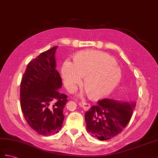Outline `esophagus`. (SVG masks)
<instances>
[{
  "label": "esophagus",
  "instance_id": "1",
  "mask_svg": "<svg viewBox=\"0 0 158 158\" xmlns=\"http://www.w3.org/2000/svg\"><path fill=\"white\" fill-rule=\"evenodd\" d=\"M78 105L80 106H81L84 110H88V109H90V105H89V104L86 103L85 102H78Z\"/></svg>",
  "mask_w": 158,
  "mask_h": 158
}]
</instances>
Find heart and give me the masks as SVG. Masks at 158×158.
Returning a JSON list of instances; mask_svg holds the SVG:
<instances>
[{
    "mask_svg": "<svg viewBox=\"0 0 158 158\" xmlns=\"http://www.w3.org/2000/svg\"><path fill=\"white\" fill-rule=\"evenodd\" d=\"M61 76L67 89L74 90L85 76L84 86L92 98L106 97L116 87L121 78L120 68L113 57L102 52L85 50L78 52L74 63L66 60Z\"/></svg>",
    "mask_w": 158,
    "mask_h": 158,
    "instance_id": "b5f03b06",
    "label": "heart"
}]
</instances>
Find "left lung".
Here are the masks:
<instances>
[{
	"label": "left lung",
	"instance_id": "8db88e82",
	"mask_svg": "<svg viewBox=\"0 0 158 158\" xmlns=\"http://www.w3.org/2000/svg\"><path fill=\"white\" fill-rule=\"evenodd\" d=\"M135 102H121L103 98L85 113L86 130L101 141L118 135L127 125L135 108Z\"/></svg>",
	"mask_w": 158,
	"mask_h": 158
}]
</instances>
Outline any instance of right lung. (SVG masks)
<instances>
[{
  "label": "right lung",
  "mask_w": 158,
  "mask_h": 158,
  "mask_svg": "<svg viewBox=\"0 0 158 158\" xmlns=\"http://www.w3.org/2000/svg\"><path fill=\"white\" fill-rule=\"evenodd\" d=\"M55 46L42 52L28 64L21 82L20 101L25 121L35 131L48 136L59 132L64 119L67 95L56 70Z\"/></svg>",
  "instance_id": "right-lung-1"
}]
</instances>
